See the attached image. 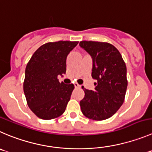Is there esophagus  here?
<instances>
[{
	"instance_id": "esophagus-1",
	"label": "esophagus",
	"mask_w": 152,
	"mask_h": 152,
	"mask_svg": "<svg viewBox=\"0 0 152 152\" xmlns=\"http://www.w3.org/2000/svg\"><path fill=\"white\" fill-rule=\"evenodd\" d=\"M74 85H75V88H80V87H81V86H80V85H79L78 83H75V84H74Z\"/></svg>"
}]
</instances>
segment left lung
<instances>
[{
    "mask_svg": "<svg viewBox=\"0 0 152 152\" xmlns=\"http://www.w3.org/2000/svg\"><path fill=\"white\" fill-rule=\"evenodd\" d=\"M79 45L92 59V77L96 80L94 90H84L80 102L83 115L96 121L106 119L116 113L126 93V65L116 48L107 42L81 41Z\"/></svg>",
    "mask_w": 152,
    "mask_h": 152,
    "instance_id": "8db88e82",
    "label": "left lung"
}]
</instances>
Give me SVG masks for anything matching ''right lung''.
Returning a JSON list of instances; mask_svg holds the SVG:
<instances>
[{
	"label": "right lung",
	"instance_id": "right-lung-1",
	"mask_svg": "<svg viewBox=\"0 0 152 152\" xmlns=\"http://www.w3.org/2000/svg\"><path fill=\"white\" fill-rule=\"evenodd\" d=\"M78 42H48L33 54L25 69L24 92L32 112L49 120L66 110L75 86L60 83L58 75L66 72V57Z\"/></svg>",
	"mask_w": 152,
	"mask_h": 152
}]
</instances>
